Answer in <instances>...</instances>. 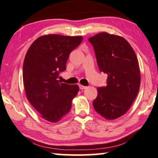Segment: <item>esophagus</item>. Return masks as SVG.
I'll list each match as a JSON object with an SVG mask.
<instances>
[{
    "label": "esophagus",
    "instance_id": "obj_1",
    "mask_svg": "<svg viewBox=\"0 0 158 158\" xmlns=\"http://www.w3.org/2000/svg\"><path fill=\"white\" fill-rule=\"evenodd\" d=\"M79 88H80V89H81V90H83V89H86V86H84V85H79Z\"/></svg>",
    "mask_w": 158,
    "mask_h": 158
}]
</instances>
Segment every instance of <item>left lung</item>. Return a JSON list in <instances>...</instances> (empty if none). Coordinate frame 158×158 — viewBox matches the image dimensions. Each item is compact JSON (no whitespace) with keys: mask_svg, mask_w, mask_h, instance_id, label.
Segmentation results:
<instances>
[{"mask_svg":"<svg viewBox=\"0 0 158 158\" xmlns=\"http://www.w3.org/2000/svg\"><path fill=\"white\" fill-rule=\"evenodd\" d=\"M89 40L99 70L107 75L106 86L97 89L94 107L103 118L114 120L128 111L139 93L141 75L138 59L123 37L101 32Z\"/></svg>","mask_w":158,"mask_h":158,"instance_id":"left-lung-1","label":"left lung"}]
</instances>
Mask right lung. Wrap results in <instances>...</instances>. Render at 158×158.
I'll return each mask as SVG.
<instances>
[{
  "label": "right lung",
  "mask_w": 158,
  "mask_h": 158,
  "mask_svg": "<svg viewBox=\"0 0 158 158\" xmlns=\"http://www.w3.org/2000/svg\"><path fill=\"white\" fill-rule=\"evenodd\" d=\"M82 36L46 35L37 38L27 52L23 64L26 97L44 119L60 120L70 111L77 85L59 81L69 54L81 44Z\"/></svg>",
  "instance_id": "1"
}]
</instances>
